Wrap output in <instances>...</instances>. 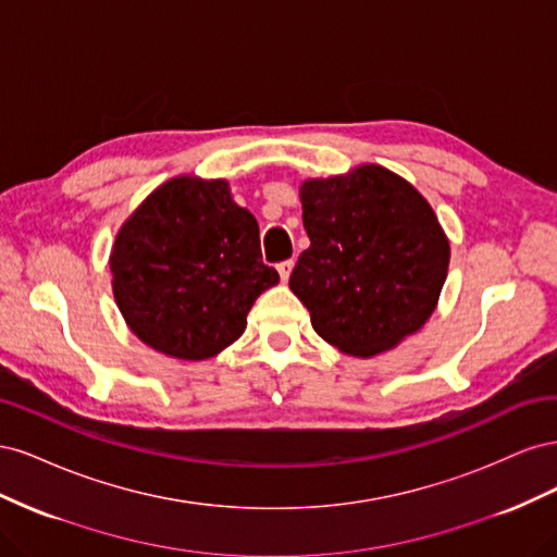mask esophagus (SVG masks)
Masks as SVG:
<instances>
[{
    "label": "esophagus",
    "mask_w": 557,
    "mask_h": 557,
    "mask_svg": "<svg viewBox=\"0 0 557 557\" xmlns=\"http://www.w3.org/2000/svg\"><path fill=\"white\" fill-rule=\"evenodd\" d=\"M293 267H295V262H293V260H283V262H278V264H276V269H278V276H281V281H283V283L290 278Z\"/></svg>",
    "instance_id": "34e87169"
}]
</instances>
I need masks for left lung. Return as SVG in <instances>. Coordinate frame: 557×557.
<instances>
[{
    "label": "left lung",
    "mask_w": 557,
    "mask_h": 557,
    "mask_svg": "<svg viewBox=\"0 0 557 557\" xmlns=\"http://www.w3.org/2000/svg\"><path fill=\"white\" fill-rule=\"evenodd\" d=\"M311 246L290 290L327 344L374 358L418 332L434 313L450 244L430 201L381 164L299 185Z\"/></svg>",
    "instance_id": "1"
}]
</instances>
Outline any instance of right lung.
Returning <instances> with one entry per match:
<instances>
[{"label":"right lung","instance_id":"obj_1","mask_svg":"<svg viewBox=\"0 0 557 557\" xmlns=\"http://www.w3.org/2000/svg\"><path fill=\"white\" fill-rule=\"evenodd\" d=\"M115 305L139 339L207 360L239 339L256 299L278 283L260 227L225 178L174 176L150 193L111 246Z\"/></svg>","mask_w":557,"mask_h":557}]
</instances>
